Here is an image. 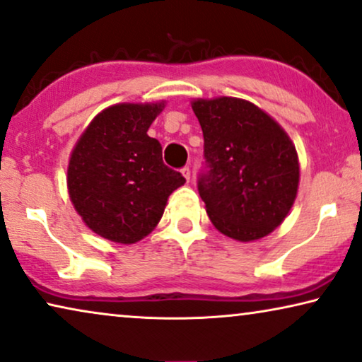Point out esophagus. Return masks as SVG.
Instances as JSON below:
<instances>
[{"mask_svg": "<svg viewBox=\"0 0 362 362\" xmlns=\"http://www.w3.org/2000/svg\"><path fill=\"white\" fill-rule=\"evenodd\" d=\"M182 175H183V179H185L187 182H190V169H188V167H183Z\"/></svg>", "mask_w": 362, "mask_h": 362, "instance_id": "34e87169", "label": "esophagus"}]
</instances>
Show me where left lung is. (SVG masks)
Here are the masks:
<instances>
[{
	"label": "left lung",
	"instance_id": "1",
	"mask_svg": "<svg viewBox=\"0 0 362 362\" xmlns=\"http://www.w3.org/2000/svg\"><path fill=\"white\" fill-rule=\"evenodd\" d=\"M205 139L206 174L198 193L213 226L236 241H256L282 225L298 192L293 142L251 101L218 96L192 101Z\"/></svg>",
	"mask_w": 362,
	"mask_h": 362
}]
</instances>
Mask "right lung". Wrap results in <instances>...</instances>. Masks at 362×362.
<instances>
[{
    "mask_svg": "<svg viewBox=\"0 0 362 362\" xmlns=\"http://www.w3.org/2000/svg\"><path fill=\"white\" fill-rule=\"evenodd\" d=\"M164 106V101L110 106L91 119L70 154V202L101 238L141 241L160 221L170 193L185 183L180 172L164 164L160 142L147 136Z\"/></svg>",
    "mask_w": 362,
    "mask_h": 362,
    "instance_id": "add662e5",
    "label": "right lung"
}]
</instances>
